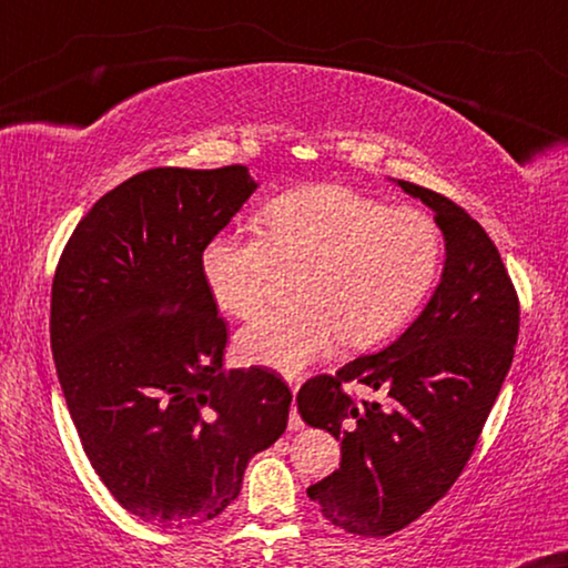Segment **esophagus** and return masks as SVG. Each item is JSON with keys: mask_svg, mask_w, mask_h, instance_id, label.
I'll return each mask as SVG.
<instances>
[{"mask_svg": "<svg viewBox=\"0 0 568 568\" xmlns=\"http://www.w3.org/2000/svg\"><path fill=\"white\" fill-rule=\"evenodd\" d=\"M292 393H297V385L292 388ZM303 428V419L297 415V406H292V415H290V430H300Z\"/></svg>", "mask_w": 568, "mask_h": 568, "instance_id": "esophagus-1", "label": "esophagus"}]
</instances>
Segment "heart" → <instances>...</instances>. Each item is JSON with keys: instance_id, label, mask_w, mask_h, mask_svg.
I'll return each mask as SVG.
<instances>
[{"instance_id": "obj_1", "label": "heart", "mask_w": 568, "mask_h": 568, "mask_svg": "<svg viewBox=\"0 0 568 568\" xmlns=\"http://www.w3.org/2000/svg\"><path fill=\"white\" fill-rule=\"evenodd\" d=\"M263 239L225 231L202 250V276L225 313L255 318L271 300L276 263L300 265L295 308L239 335L246 362L295 377L339 339L383 343L428 295L442 265V229L415 206H388L343 183H313L271 199Z\"/></svg>"}]
</instances>
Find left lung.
Returning a JSON list of instances; mask_svg holds the SVG:
<instances>
[{
    "label": "left lung",
    "mask_w": 568,
    "mask_h": 568,
    "mask_svg": "<svg viewBox=\"0 0 568 568\" xmlns=\"http://www.w3.org/2000/svg\"><path fill=\"white\" fill-rule=\"evenodd\" d=\"M436 212L446 260L425 311L385 351L308 379L297 412L339 438V470L308 486L322 516L362 537H388L442 499L476 449L518 339L516 286L495 242L463 206L398 180ZM345 382L383 389L356 403Z\"/></svg>",
    "instance_id": "1"
}]
</instances>
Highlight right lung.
Returning a JSON list of instances; mask_svg holds the SVG:
<instances>
[{"instance_id":"add662e5","label":"right lung","mask_w":568,"mask_h":568,"mask_svg":"<svg viewBox=\"0 0 568 568\" xmlns=\"http://www.w3.org/2000/svg\"><path fill=\"white\" fill-rule=\"evenodd\" d=\"M255 189L242 164L140 172L79 220L52 278V356L84 455L162 529L217 518L286 430L276 372L223 369L229 329L202 276L204 244Z\"/></svg>"}]
</instances>
